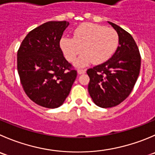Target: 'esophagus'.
I'll return each instance as SVG.
<instances>
[{
	"mask_svg": "<svg viewBox=\"0 0 155 155\" xmlns=\"http://www.w3.org/2000/svg\"><path fill=\"white\" fill-rule=\"evenodd\" d=\"M78 73L79 74H84V73H85V70H82V69H79V70H77Z\"/></svg>",
	"mask_w": 155,
	"mask_h": 155,
	"instance_id": "esophagus-1",
	"label": "esophagus"
}]
</instances>
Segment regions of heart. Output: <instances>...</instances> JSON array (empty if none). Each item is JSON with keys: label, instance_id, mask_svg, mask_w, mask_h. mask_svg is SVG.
<instances>
[{"label": "heart", "instance_id": "b5f03b06", "mask_svg": "<svg viewBox=\"0 0 155 155\" xmlns=\"http://www.w3.org/2000/svg\"><path fill=\"white\" fill-rule=\"evenodd\" d=\"M119 43L117 32L111 28L86 22L78 26L73 31V37L64 36L60 47L66 59L70 62L76 60L78 67H86L91 63L100 64L111 58Z\"/></svg>", "mask_w": 155, "mask_h": 155}]
</instances>
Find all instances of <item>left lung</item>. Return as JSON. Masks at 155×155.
Returning a JSON list of instances; mask_svg holds the SVG:
<instances>
[{
  "label": "left lung",
  "mask_w": 155,
  "mask_h": 155,
  "mask_svg": "<svg viewBox=\"0 0 155 155\" xmlns=\"http://www.w3.org/2000/svg\"><path fill=\"white\" fill-rule=\"evenodd\" d=\"M108 23L117 32L119 46L108 61L87 70L88 93L94 103L103 108L117 106L130 95L141 67L139 48L131 35L119 25Z\"/></svg>",
  "instance_id": "obj_1"
}]
</instances>
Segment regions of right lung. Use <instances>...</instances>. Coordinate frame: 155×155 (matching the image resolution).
Wrapping results in <instances>:
<instances>
[{
    "instance_id": "right-lung-1",
    "label": "right lung",
    "mask_w": 155,
    "mask_h": 155,
    "mask_svg": "<svg viewBox=\"0 0 155 155\" xmlns=\"http://www.w3.org/2000/svg\"><path fill=\"white\" fill-rule=\"evenodd\" d=\"M67 21H50L28 33L17 52V70L25 94L37 104H64L77 76L60 47Z\"/></svg>"
}]
</instances>
